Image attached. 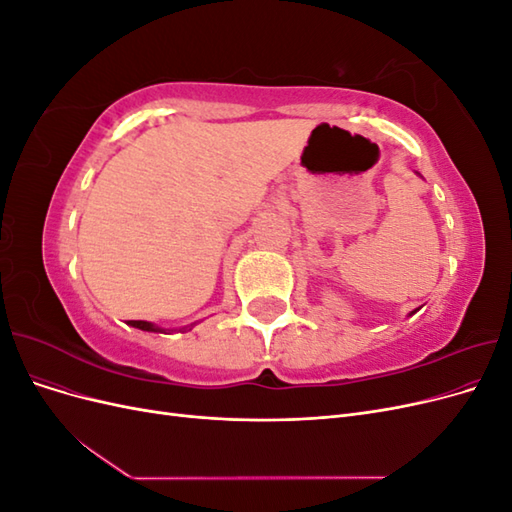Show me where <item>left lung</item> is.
<instances>
[{"instance_id":"8db88e82","label":"left lung","mask_w":512,"mask_h":512,"mask_svg":"<svg viewBox=\"0 0 512 512\" xmlns=\"http://www.w3.org/2000/svg\"><path fill=\"white\" fill-rule=\"evenodd\" d=\"M412 314H414V312H412Z\"/></svg>"}]
</instances>
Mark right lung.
<instances>
[{
  "mask_svg": "<svg viewBox=\"0 0 512 512\" xmlns=\"http://www.w3.org/2000/svg\"><path fill=\"white\" fill-rule=\"evenodd\" d=\"M128 324H130V327L141 329V331H153V333H164L166 331V329H160V327H156V324L147 322V320H130Z\"/></svg>",
  "mask_w": 512,
  "mask_h": 512,
  "instance_id": "obj_1",
  "label": "right lung"
}]
</instances>
